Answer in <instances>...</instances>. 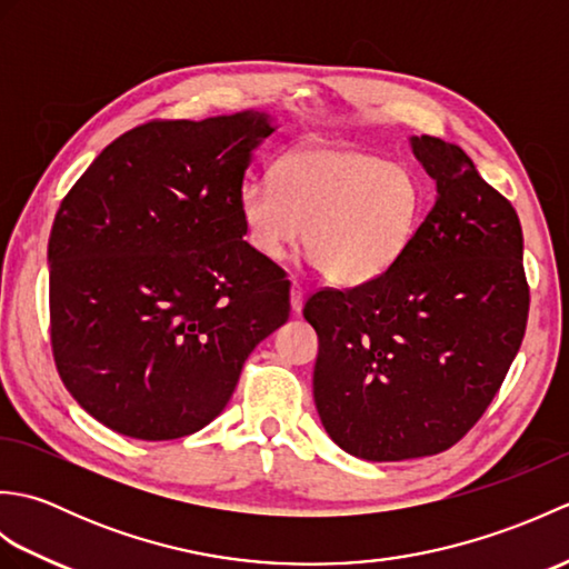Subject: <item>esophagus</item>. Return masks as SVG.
Listing matches in <instances>:
<instances>
[{
  "instance_id": "34e87169",
  "label": "esophagus",
  "mask_w": 569,
  "mask_h": 569,
  "mask_svg": "<svg viewBox=\"0 0 569 569\" xmlns=\"http://www.w3.org/2000/svg\"><path fill=\"white\" fill-rule=\"evenodd\" d=\"M303 298H306L303 286H300L296 278H293V281H291V308H293L296 316H298L300 310H303Z\"/></svg>"
}]
</instances>
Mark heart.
Listing matches in <instances>:
<instances>
[{
    "label": "heart",
    "mask_w": 569,
    "mask_h": 569,
    "mask_svg": "<svg viewBox=\"0 0 569 569\" xmlns=\"http://www.w3.org/2000/svg\"><path fill=\"white\" fill-rule=\"evenodd\" d=\"M426 196L410 168L335 141L283 153L273 180L239 190L249 244L266 261L306 247L337 286H365L401 261L420 224Z\"/></svg>",
    "instance_id": "b5f03b06"
}]
</instances>
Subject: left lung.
<instances>
[{"mask_svg":"<svg viewBox=\"0 0 569 569\" xmlns=\"http://www.w3.org/2000/svg\"><path fill=\"white\" fill-rule=\"evenodd\" d=\"M438 186L389 273L303 308L320 349L312 396L330 438L369 462L438 455L485 413L528 320L523 232L513 204L457 147L410 139Z\"/></svg>","mask_w":569,"mask_h":569,"instance_id":"8db88e82","label":"left lung"}]
</instances>
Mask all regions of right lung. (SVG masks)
<instances>
[{"mask_svg": "<svg viewBox=\"0 0 569 569\" xmlns=\"http://www.w3.org/2000/svg\"><path fill=\"white\" fill-rule=\"evenodd\" d=\"M271 117L149 122L114 139L48 239L51 345L70 396L110 430L176 440L208 426L288 320L283 269L247 244L239 190Z\"/></svg>", "mask_w": 569, "mask_h": 569, "instance_id": "add662e5", "label": "right lung"}]
</instances>
